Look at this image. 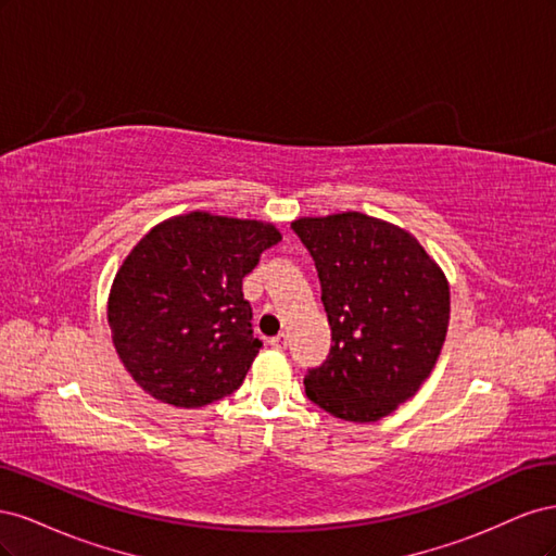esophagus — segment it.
Wrapping results in <instances>:
<instances>
[{
    "mask_svg": "<svg viewBox=\"0 0 556 556\" xmlns=\"http://www.w3.org/2000/svg\"><path fill=\"white\" fill-rule=\"evenodd\" d=\"M268 343H271V348H276V350H285V348H288V336L278 333V336H274V339L268 341Z\"/></svg>",
    "mask_w": 556,
    "mask_h": 556,
    "instance_id": "esophagus-1",
    "label": "esophagus"
}]
</instances>
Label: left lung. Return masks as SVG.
<instances>
[{"instance_id":"8db88e82","label":"left lung","mask_w":556,"mask_h":556,"mask_svg":"<svg viewBox=\"0 0 556 556\" xmlns=\"http://www.w3.org/2000/svg\"><path fill=\"white\" fill-rule=\"evenodd\" d=\"M317 268L331 348L306 396L345 422H378L415 396L450 323L443 271L413 233L364 213L292 223Z\"/></svg>"}]
</instances>
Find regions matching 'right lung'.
<instances>
[{
    "mask_svg": "<svg viewBox=\"0 0 556 556\" xmlns=\"http://www.w3.org/2000/svg\"><path fill=\"white\" fill-rule=\"evenodd\" d=\"M280 239L268 223L194 211L134 245L113 280L109 325L143 392L201 408L239 390L262 348L243 278Z\"/></svg>",
    "mask_w": 556,
    "mask_h": 556,
    "instance_id": "add662e5",
    "label": "right lung"
}]
</instances>
